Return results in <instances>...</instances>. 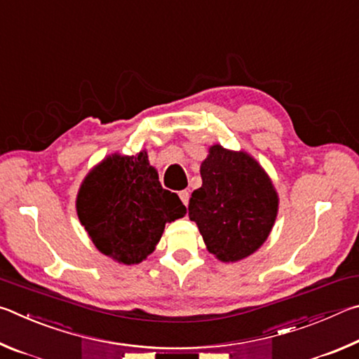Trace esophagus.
<instances>
[{
    "label": "esophagus",
    "instance_id": "obj_1",
    "mask_svg": "<svg viewBox=\"0 0 359 359\" xmlns=\"http://www.w3.org/2000/svg\"><path fill=\"white\" fill-rule=\"evenodd\" d=\"M179 196H180V199H182V203H184L185 205H188V201H190V193H188L187 190H182V191L179 193Z\"/></svg>",
    "mask_w": 359,
    "mask_h": 359
}]
</instances>
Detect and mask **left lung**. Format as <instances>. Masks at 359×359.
<instances>
[{
    "label": "left lung",
    "mask_w": 359,
    "mask_h": 359,
    "mask_svg": "<svg viewBox=\"0 0 359 359\" xmlns=\"http://www.w3.org/2000/svg\"><path fill=\"white\" fill-rule=\"evenodd\" d=\"M203 185L191 193L188 217L209 253L223 263L250 257L269 238L278 193L269 174L245 150L214 144L201 163Z\"/></svg>",
    "instance_id": "obj_1"
}]
</instances>
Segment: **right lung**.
<instances>
[{
    "label": "right lung",
    "mask_w": 359,
    "mask_h": 359,
    "mask_svg": "<svg viewBox=\"0 0 359 359\" xmlns=\"http://www.w3.org/2000/svg\"><path fill=\"white\" fill-rule=\"evenodd\" d=\"M76 210L93 245L126 266L142 263L166 223L187 214L177 194L161 187L147 150L102 158L79 187Z\"/></svg>",
    "instance_id": "1"
}]
</instances>
